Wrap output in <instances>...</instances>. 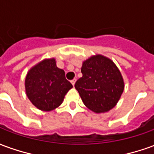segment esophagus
I'll return each mask as SVG.
<instances>
[{
	"instance_id": "esophagus-1",
	"label": "esophagus",
	"mask_w": 154,
	"mask_h": 154,
	"mask_svg": "<svg viewBox=\"0 0 154 154\" xmlns=\"http://www.w3.org/2000/svg\"><path fill=\"white\" fill-rule=\"evenodd\" d=\"M75 82H76V79H75V78H74V79H72V80L71 81V83L72 84L73 86H74V84H75Z\"/></svg>"
}]
</instances>
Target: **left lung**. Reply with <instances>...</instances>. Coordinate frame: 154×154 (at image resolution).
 Returning <instances> with one entry per match:
<instances>
[{"instance_id":"left-lung-1","label":"left lung","mask_w":154,"mask_h":154,"mask_svg":"<svg viewBox=\"0 0 154 154\" xmlns=\"http://www.w3.org/2000/svg\"><path fill=\"white\" fill-rule=\"evenodd\" d=\"M82 77L75 83L84 105L96 113L107 112L116 106L125 83L120 72L110 58L97 54L84 61Z\"/></svg>"}]
</instances>
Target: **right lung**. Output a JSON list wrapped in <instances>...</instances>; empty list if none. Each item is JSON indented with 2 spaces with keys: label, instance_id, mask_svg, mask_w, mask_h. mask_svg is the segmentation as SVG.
Listing matches in <instances>:
<instances>
[{
  "label": "right lung",
  "instance_id": "right-lung-1",
  "mask_svg": "<svg viewBox=\"0 0 154 154\" xmlns=\"http://www.w3.org/2000/svg\"><path fill=\"white\" fill-rule=\"evenodd\" d=\"M26 95L38 109L50 111L60 106L72 87L54 58L44 59L29 71L25 82Z\"/></svg>",
  "mask_w": 154,
  "mask_h": 154
}]
</instances>
